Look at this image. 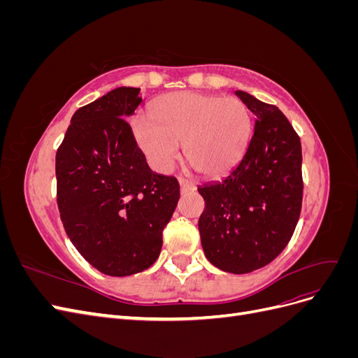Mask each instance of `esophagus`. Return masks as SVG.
Returning <instances> with one entry per match:
<instances>
[{"mask_svg": "<svg viewBox=\"0 0 358 358\" xmlns=\"http://www.w3.org/2000/svg\"><path fill=\"white\" fill-rule=\"evenodd\" d=\"M179 185H180V192H182V194L196 191V185H194V183H192L191 180L180 179V180H179Z\"/></svg>", "mask_w": 358, "mask_h": 358, "instance_id": "34e87169", "label": "esophagus"}]
</instances>
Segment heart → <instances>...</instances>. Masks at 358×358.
I'll list each match as a JSON object with an SVG mask.
<instances>
[{"mask_svg": "<svg viewBox=\"0 0 358 358\" xmlns=\"http://www.w3.org/2000/svg\"><path fill=\"white\" fill-rule=\"evenodd\" d=\"M152 119L136 116L133 133L149 164L167 173L183 145L187 161L206 178L230 171L245 154L251 116L236 96L170 92L152 104Z\"/></svg>", "mask_w": 358, "mask_h": 358, "instance_id": "b5f03b06", "label": "heart"}]
</instances>
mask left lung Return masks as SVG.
I'll use <instances>...</instances> for the list:
<instances>
[{
  "label": "left lung",
  "mask_w": 358,
  "mask_h": 358,
  "mask_svg": "<svg viewBox=\"0 0 358 358\" xmlns=\"http://www.w3.org/2000/svg\"><path fill=\"white\" fill-rule=\"evenodd\" d=\"M236 95L255 115L245 155L229 176L199 188L206 258L243 275L267 266L288 245L301 210V143L285 115L254 95Z\"/></svg>",
  "instance_id": "left-lung-1"
}]
</instances>
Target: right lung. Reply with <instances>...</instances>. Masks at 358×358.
Segmentation results:
<instances>
[{
	"label": "right lung",
	"mask_w": 358,
	"mask_h": 358,
	"mask_svg": "<svg viewBox=\"0 0 358 358\" xmlns=\"http://www.w3.org/2000/svg\"><path fill=\"white\" fill-rule=\"evenodd\" d=\"M138 94L121 86L76 110L55 159L64 229L86 262L109 276L157 262L179 200L178 180L149 169L127 122L142 103Z\"/></svg>",
	"instance_id": "1"
}]
</instances>
